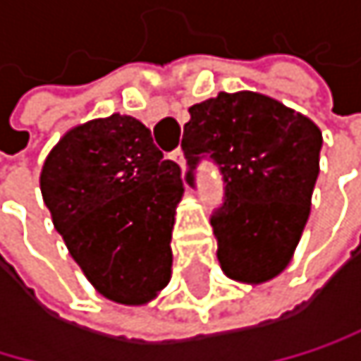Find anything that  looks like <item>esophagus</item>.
<instances>
[{
  "mask_svg": "<svg viewBox=\"0 0 361 361\" xmlns=\"http://www.w3.org/2000/svg\"><path fill=\"white\" fill-rule=\"evenodd\" d=\"M171 158H173V160H175L179 166L184 169V164H186V158H184V151H182V149H175L173 154H171Z\"/></svg>",
  "mask_w": 361,
  "mask_h": 361,
  "instance_id": "1",
  "label": "esophagus"
}]
</instances>
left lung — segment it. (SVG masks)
Segmentation results:
<instances>
[{"mask_svg":"<svg viewBox=\"0 0 361 361\" xmlns=\"http://www.w3.org/2000/svg\"><path fill=\"white\" fill-rule=\"evenodd\" d=\"M182 149L186 182L210 160L223 179L212 212L227 277L262 283L279 275L301 238L318 177L323 136L314 123L257 92H219L188 108Z\"/></svg>","mask_w":361,"mask_h":361,"instance_id":"left-lung-1","label":"left lung"}]
</instances>
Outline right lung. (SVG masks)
Here are the masks:
<instances>
[{
	"label": "right lung",
	"mask_w": 361,
	"mask_h": 361,
	"mask_svg": "<svg viewBox=\"0 0 361 361\" xmlns=\"http://www.w3.org/2000/svg\"><path fill=\"white\" fill-rule=\"evenodd\" d=\"M40 190L88 281L140 305L171 279V231L182 171L134 116L112 114L68 132L47 156Z\"/></svg>",
	"instance_id": "obj_1"
}]
</instances>
